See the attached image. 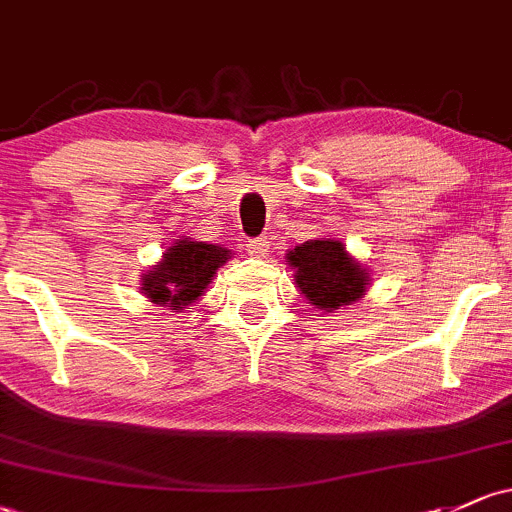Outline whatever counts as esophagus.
Listing matches in <instances>:
<instances>
[{
  "label": "esophagus",
  "mask_w": 512,
  "mask_h": 512,
  "mask_svg": "<svg viewBox=\"0 0 512 512\" xmlns=\"http://www.w3.org/2000/svg\"><path fill=\"white\" fill-rule=\"evenodd\" d=\"M268 249H271V241H268L266 236H261V239L246 241V251H249V256H254V258H263V256H266Z\"/></svg>",
  "instance_id": "34e87169"
}]
</instances>
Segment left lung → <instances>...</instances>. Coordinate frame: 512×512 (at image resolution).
Here are the masks:
<instances>
[{
    "instance_id": "left-lung-1",
    "label": "left lung",
    "mask_w": 512,
    "mask_h": 512,
    "mask_svg": "<svg viewBox=\"0 0 512 512\" xmlns=\"http://www.w3.org/2000/svg\"><path fill=\"white\" fill-rule=\"evenodd\" d=\"M288 263L298 271V288L320 310H339L366 293V271L354 258H349L342 241H305L290 251Z\"/></svg>"
}]
</instances>
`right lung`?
Returning a JSON list of instances; mask_svg holds the SVG:
<instances>
[{"label":"right lung","mask_w":512,"mask_h":512,"mask_svg":"<svg viewBox=\"0 0 512 512\" xmlns=\"http://www.w3.org/2000/svg\"><path fill=\"white\" fill-rule=\"evenodd\" d=\"M229 251L205 241H175L163 254V261L144 276V290L156 305L178 307L190 305L205 293L214 271L224 266Z\"/></svg>","instance_id":"add662e5"}]
</instances>
